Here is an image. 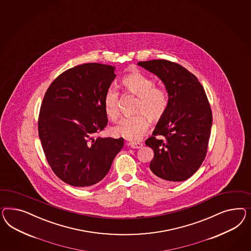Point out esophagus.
I'll list each match as a JSON object with an SVG mask.
<instances>
[{
	"label": "esophagus",
	"instance_id": "obj_1",
	"mask_svg": "<svg viewBox=\"0 0 251 251\" xmlns=\"http://www.w3.org/2000/svg\"><path fill=\"white\" fill-rule=\"evenodd\" d=\"M128 146H130L132 149H140L143 147V144L141 142H130L128 143Z\"/></svg>",
	"mask_w": 251,
	"mask_h": 251
}]
</instances>
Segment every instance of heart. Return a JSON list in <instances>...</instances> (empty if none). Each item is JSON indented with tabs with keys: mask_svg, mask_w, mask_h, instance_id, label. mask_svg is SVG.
<instances>
[{
	"mask_svg": "<svg viewBox=\"0 0 251 251\" xmlns=\"http://www.w3.org/2000/svg\"><path fill=\"white\" fill-rule=\"evenodd\" d=\"M121 85L126 93L137 97L135 106L136 115L121 119L112 132L115 136L128 140H138L149 128V119L152 123H158L164 116L169 106V94L164 87L155 86L151 76L140 72L126 75L121 80ZM103 109L111 120L119 117V98L114 89H109L105 93Z\"/></svg>",
	"mask_w": 251,
	"mask_h": 251,
	"instance_id": "obj_1",
	"label": "heart"
}]
</instances>
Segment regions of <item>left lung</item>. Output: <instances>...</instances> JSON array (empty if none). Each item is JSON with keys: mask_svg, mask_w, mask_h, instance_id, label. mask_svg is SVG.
Wrapping results in <instances>:
<instances>
[{"mask_svg": "<svg viewBox=\"0 0 251 251\" xmlns=\"http://www.w3.org/2000/svg\"><path fill=\"white\" fill-rule=\"evenodd\" d=\"M137 65L157 75L169 94V106L146 145L154 151L150 169L163 181H182L198 171L207 153L212 110L200 81L182 66L166 59Z\"/></svg>", "mask_w": 251, "mask_h": 251, "instance_id": "1", "label": "left lung"}]
</instances>
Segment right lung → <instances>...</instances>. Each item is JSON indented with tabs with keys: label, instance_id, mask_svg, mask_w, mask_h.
I'll return each mask as SVG.
<instances>
[{
	"label": "right lung",
	"instance_id": "add662e5",
	"mask_svg": "<svg viewBox=\"0 0 251 251\" xmlns=\"http://www.w3.org/2000/svg\"><path fill=\"white\" fill-rule=\"evenodd\" d=\"M115 67L86 63L67 70L45 93L38 135L53 172L66 183L88 187L107 174L124 138L98 137L107 125L103 98Z\"/></svg>",
	"mask_w": 251,
	"mask_h": 251
}]
</instances>
